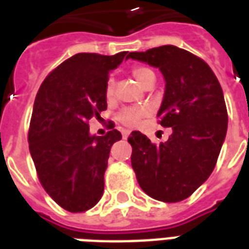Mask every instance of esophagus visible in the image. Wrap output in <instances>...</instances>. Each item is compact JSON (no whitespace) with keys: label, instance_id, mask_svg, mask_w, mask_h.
<instances>
[{"label":"esophagus","instance_id":"34e87169","mask_svg":"<svg viewBox=\"0 0 249 249\" xmlns=\"http://www.w3.org/2000/svg\"><path fill=\"white\" fill-rule=\"evenodd\" d=\"M121 133H123V139H128V136H129V130L128 129H123L121 130Z\"/></svg>","mask_w":249,"mask_h":249}]
</instances>
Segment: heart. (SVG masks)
I'll return each instance as SVG.
<instances>
[{
    "instance_id": "b5f03b06",
    "label": "heart",
    "mask_w": 249,
    "mask_h": 249,
    "mask_svg": "<svg viewBox=\"0 0 249 249\" xmlns=\"http://www.w3.org/2000/svg\"><path fill=\"white\" fill-rule=\"evenodd\" d=\"M153 73L149 69H146L144 66H135L133 69H132V74L136 78V81L141 84L142 80L145 78L148 74H151ZM114 94V80L112 77H109L108 81L105 84V97L110 100V98L113 97ZM148 113V108L145 107H128V108H124L121 112L119 113V121L120 123H123L126 126H133V125L137 124V121L140 119H142L145 114Z\"/></svg>"
}]
</instances>
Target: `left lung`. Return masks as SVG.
I'll return each mask as SVG.
<instances>
[{
	"label": "left lung",
	"mask_w": 249,
	"mask_h": 249,
	"mask_svg": "<svg viewBox=\"0 0 249 249\" xmlns=\"http://www.w3.org/2000/svg\"><path fill=\"white\" fill-rule=\"evenodd\" d=\"M128 58L159 68L165 92L157 117L172 135L159 145L132 132V168L141 189L164 203L189 197L213 171L228 126L224 94L209 65L191 52L164 45Z\"/></svg>",
	"instance_id": "1"
}]
</instances>
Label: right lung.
Returning <instances> with one entry per match:
<instances>
[{"label": "right lung", "mask_w": 249, "mask_h": 249, "mask_svg": "<svg viewBox=\"0 0 249 249\" xmlns=\"http://www.w3.org/2000/svg\"><path fill=\"white\" fill-rule=\"evenodd\" d=\"M124 58L128 52L77 53L48 74L36 96L30 155L46 193L73 213L90 209L101 198L110 148L121 140L113 124L105 136H92L88 121L108 107V74Z\"/></svg>", "instance_id": "1"}]
</instances>
